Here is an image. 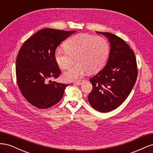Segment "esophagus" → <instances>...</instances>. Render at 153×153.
I'll list each match as a JSON object with an SVG mask.
<instances>
[{"mask_svg":"<svg viewBox=\"0 0 153 153\" xmlns=\"http://www.w3.org/2000/svg\"><path fill=\"white\" fill-rule=\"evenodd\" d=\"M83 82H84L83 80H78V81H77V82H75V83H74V84L77 85H81V84H82Z\"/></svg>","mask_w":153,"mask_h":153,"instance_id":"obj_1","label":"esophagus"}]
</instances>
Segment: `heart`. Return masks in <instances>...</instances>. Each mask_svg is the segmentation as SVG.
<instances>
[{
	"label": "heart",
	"instance_id": "b5f03b06",
	"mask_svg": "<svg viewBox=\"0 0 153 153\" xmlns=\"http://www.w3.org/2000/svg\"><path fill=\"white\" fill-rule=\"evenodd\" d=\"M64 48L57 49L55 53L59 66L68 69L75 61L78 63L64 73L63 78L66 81L80 79L87 71L92 73L100 71L109 53V45L106 39L87 34L74 36L64 44Z\"/></svg>",
	"mask_w": 153,
	"mask_h": 153
}]
</instances>
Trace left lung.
Wrapping results in <instances>:
<instances>
[{"mask_svg": "<svg viewBox=\"0 0 153 153\" xmlns=\"http://www.w3.org/2000/svg\"><path fill=\"white\" fill-rule=\"evenodd\" d=\"M96 32L108 39L110 50L106 66L89 80L92 89L88 101L92 108L106 113L128 98L137 80V65L133 50L123 39L109 32Z\"/></svg>", "mask_w": 153, "mask_h": 153, "instance_id": "left-lung-1", "label": "left lung"}]
</instances>
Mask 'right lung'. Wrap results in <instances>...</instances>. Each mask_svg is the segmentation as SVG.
Returning <instances> with one entry per match:
<instances>
[{
    "mask_svg": "<svg viewBox=\"0 0 153 153\" xmlns=\"http://www.w3.org/2000/svg\"><path fill=\"white\" fill-rule=\"evenodd\" d=\"M75 32L44 29L22 45L16 61V80L21 93L32 105L45 109L62 99L69 84L50 80L61 75L55 59V50Z\"/></svg>",
    "mask_w": 153,
    "mask_h": 153,
    "instance_id": "1",
    "label": "right lung"
}]
</instances>
